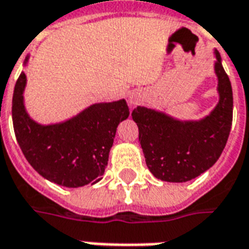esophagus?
<instances>
[{
  "label": "esophagus",
  "mask_w": 249,
  "mask_h": 249,
  "mask_svg": "<svg viewBox=\"0 0 249 249\" xmlns=\"http://www.w3.org/2000/svg\"><path fill=\"white\" fill-rule=\"evenodd\" d=\"M139 100H140V98L137 97V96H135V94H132V96H129V104H130V105H136Z\"/></svg>",
  "instance_id": "obj_1"
}]
</instances>
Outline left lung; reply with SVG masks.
Listing matches in <instances>:
<instances>
[{
  "instance_id": "8db88e82",
  "label": "left lung",
  "mask_w": 249,
  "mask_h": 249,
  "mask_svg": "<svg viewBox=\"0 0 249 249\" xmlns=\"http://www.w3.org/2000/svg\"><path fill=\"white\" fill-rule=\"evenodd\" d=\"M219 103L201 120H178L155 109L137 107L132 119L148 169L168 183H185L208 171L219 160L232 125L233 96L231 81L214 51Z\"/></svg>"
}]
</instances>
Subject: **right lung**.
<instances>
[{"mask_svg":"<svg viewBox=\"0 0 249 249\" xmlns=\"http://www.w3.org/2000/svg\"><path fill=\"white\" fill-rule=\"evenodd\" d=\"M25 85L22 71L14 87L12 117L17 142L30 165L62 187L98 183L108 165L117 126L129 116L126 101L93 104L66 121L42 125L25 109Z\"/></svg>","mask_w":249,"mask_h":249,"instance_id":"obj_1","label":"right lung"}]
</instances>
